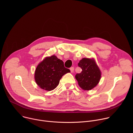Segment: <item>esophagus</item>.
<instances>
[{"mask_svg":"<svg viewBox=\"0 0 133 133\" xmlns=\"http://www.w3.org/2000/svg\"><path fill=\"white\" fill-rule=\"evenodd\" d=\"M70 72H74V68L73 67H71L70 68Z\"/></svg>","mask_w":133,"mask_h":133,"instance_id":"obj_1","label":"esophagus"}]
</instances>
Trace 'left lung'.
Here are the masks:
<instances>
[{"label": "left lung", "mask_w": 133, "mask_h": 133, "mask_svg": "<svg viewBox=\"0 0 133 133\" xmlns=\"http://www.w3.org/2000/svg\"><path fill=\"white\" fill-rule=\"evenodd\" d=\"M78 65L82 69L81 73L75 75L79 87L85 90H89L96 86L101 78V72L95 60L84 58Z\"/></svg>", "instance_id": "8db88e82"}]
</instances>
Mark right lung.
Instances as JSON below:
<instances>
[{"label":"right lung","instance_id":"add662e5","mask_svg":"<svg viewBox=\"0 0 133 133\" xmlns=\"http://www.w3.org/2000/svg\"><path fill=\"white\" fill-rule=\"evenodd\" d=\"M70 70L64 67V62L55 55L47 57L36 67L35 79L42 89L50 91L59 83L62 76Z\"/></svg>","mask_w":133,"mask_h":133}]
</instances>
